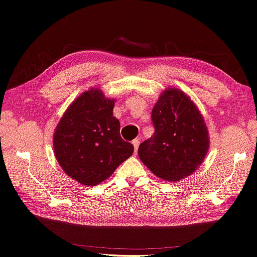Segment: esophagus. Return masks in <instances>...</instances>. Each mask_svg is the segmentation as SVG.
Instances as JSON below:
<instances>
[{
  "instance_id": "1",
  "label": "esophagus",
  "mask_w": 257,
  "mask_h": 257,
  "mask_svg": "<svg viewBox=\"0 0 257 257\" xmlns=\"http://www.w3.org/2000/svg\"><path fill=\"white\" fill-rule=\"evenodd\" d=\"M133 144L135 146V152L137 153L138 149H139V145H140V141H139V139H135V140L133 141Z\"/></svg>"
}]
</instances>
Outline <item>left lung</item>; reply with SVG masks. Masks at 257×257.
<instances>
[{
  "instance_id": "8db88e82",
  "label": "left lung",
  "mask_w": 257,
  "mask_h": 257,
  "mask_svg": "<svg viewBox=\"0 0 257 257\" xmlns=\"http://www.w3.org/2000/svg\"><path fill=\"white\" fill-rule=\"evenodd\" d=\"M154 136L139 146V157L158 178L177 182L199 167L209 150V134L194 102L168 88L152 111Z\"/></svg>"
}]
</instances>
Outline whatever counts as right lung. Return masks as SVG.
Masks as SVG:
<instances>
[{
    "label": "right lung",
    "mask_w": 257,
    "mask_h": 257,
    "mask_svg": "<svg viewBox=\"0 0 257 257\" xmlns=\"http://www.w3.org/2000/svg\"><path fill=\"white\" fill-rule=\"evenodd\" d=\"M114 104V99L91 88L72 102L56 127V159L80 184H99L133 155L134 145L120 137L119 120L113 116Z\"/></svg>",
    "instance_id": "right-lung-1"
}]
</instances>
